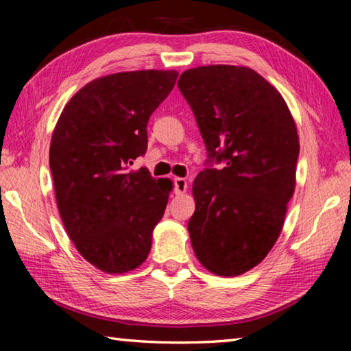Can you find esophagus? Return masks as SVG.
I'll return each mask as SVG.
<instances>
[{
    "label": "esophagus",
    "instance_id": "esophagus-1",
    "mask_svg": "<svg viewBox=\"0 0 351 351\" xmlns=\"http://www.w3.org/2000/svg\"><path fill=\"white\" fill-rule=\"evenodd\" d=\"M187 190V181L184 178H175L173 180V192L176 195H182L186 193Z\"/></svg>",
    "mask_w": 351,
    "mask_h": 351
}]
</instances>
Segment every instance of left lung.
Instances as JSON below:
<instances>
[{
    "mask_svg": "<svg viewBox=\"0 0 351 351\" xmlns=\"http://www.w3.org/2000/svg\"><path fill=\"white\" fill-rule=\"evenodd\" d=\"M178 88L209 154L193 181L189 221L193 252L217 276L252 269L276 245L295 187L299 136L287 102L246 66L187 69Z\"/></svg>",
    "mask_w": 351,
    "mask_h": 351,
    "instance_id": "1",
    "label": "left lung"
}]
</instances>
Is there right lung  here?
Returning <instances> with one entry per match:
<instances>
[{"mask_svg": "<svg viewBox=\"0 0 351 351\" xmlns=\"http://www.w3.org/2000/svg\"><path fill=\"white\" fill-rule=\"evenodd\" d=\"M176 71L99 77L77 91L54 128L49 167L57 207L77 251L97 269L123 274L144 263L164 215L170 180L145 167L147 123L173 90Z\"/></svg>", "mask_w": 351, "mask_h": 351, "instance_id": "add662e5", "label": "right lung"}]
</instances>
